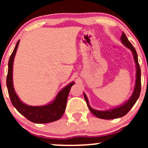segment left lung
Instances as JSON below:
<instances>
[{"instance_id": "left-lung-1", "label": "left lung", "mask_w": 148, "mask_h": 148, "mask_svg": "<svg viewBox=\"0 0 148 148\" xmlns=\"http://www.w3.org/2000/svg\"><path fill=\"white\" fill-rule=\"evenodd\" d=\"M122 43L123 45L126 47L127 49H129L132 51L133 54L134 60L136 63V82L135 86H134V89L132 93V96L126 102H125L123 104L120 105V106L115 107V108H111V109L106 110V111H99V110H96L92 108L90 106L88 99L86 96V95L84 92V98L86 99V103H87L88 108L90 111L92 112L93 115H95L97 118L101 119H105V120H111V119H115L123 117L130 111L131 108L134 106L135 103L136 102L137 99H138L139 96H140V90H141V81H140V76H141V72H140V68L138 64V55L136 51V49H134L133 45L130 43L125 33H123L122 36L120 37Z\"/></svg>"}]
</instances>
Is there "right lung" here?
I'll use <instances>...</instances> for the list:
<instances>
[{"mask_svg":"<svg viewBox=\"0 0 148 148\" xmlns=\"http://www.w3.org/2000/svg\"><path fill=\"white\" fill-rule=\"evenodd\" d=\"M19 42L20 40H18L16 43L8 62V72L6 84L11 102L18 113L34 123L44 124L56 121L64 114L69 92L72 86L74 84V82L69 83L59 91L55 99L51 102L44 106H33L23 103L16 95L13 85V64Z\"/></svg>","mask_w":148,"mask_h":148,"instance_id":"right-lung-1","label":"right lung"}]
</instances>
